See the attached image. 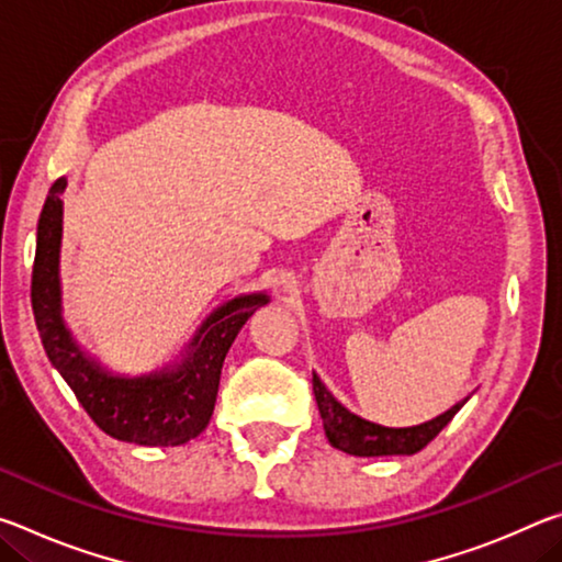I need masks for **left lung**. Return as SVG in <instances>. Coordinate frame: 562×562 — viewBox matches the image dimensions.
I'll use <instances>...</instances> for the list:
<instances>
[{
  "label": "left lung",
  "mask_w": 562,
  "mask_h": 562,
  "mask_svg": "<svg viewBox=\"0 0 562 562\" xmlns=\"http://www.w3.org/2000/svg\"><path fill=\"white\" fill-rule=\"evenodd\" d=\"M312 392H315L329 443L351 456H412L422 451L465 404L463 398V402L451 406L449 412H443L426 424L406 426V429H389V426L367 422V418L351 414L349 408L341 406L329 394V389L319 382L317 374H312Z\"/></svg>",
  "instance_id": "obj_1"
}]
</instances>
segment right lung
<instances>
[{"instance_id": "1", "label": "right lung", "mask_w": 562, "mask_h": 562, "mask_svg": "<svg viewBox=\"0 0 562 562\" xmlns=\"http://www.w3.org/2000/svg\"><path fill=\"white\" fill-rule=\"evenodd\" d=\"M64 188L66 178L49 188L36 225L32 310L46 357L93 424L113 439L138 446L188 443L211 422L223 361L237 331L270 297L265 292H252L221 304L198 327L176 364L140 376L111 374L76 345L61 317Z\"/></svg>"}]
</instances>
